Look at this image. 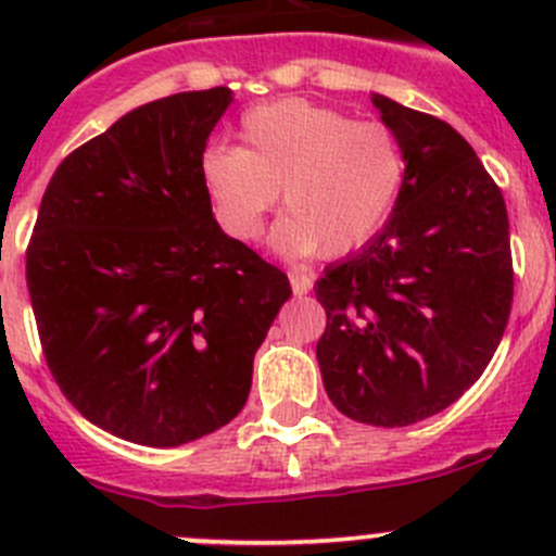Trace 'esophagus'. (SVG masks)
I'll list each match as a JSON object with an SVG mask.
<instances>
[{
    "label": "esophagus",
    "instance_id": "34e87169",
    "mask_svg": "<svg viewBox=\"0 0 556 556\" xmlns=\"http://www.w3.org/2000/svg\"><path fill=\"white\" fill-rule=\"evenodd\" d=\"M312 285H314L312 271H304V268L290 271V288H293L295 295H306L312 290Z\"/></svg>",
    "mask_w": 556,
    "mask_h": 556
}]
</instances>
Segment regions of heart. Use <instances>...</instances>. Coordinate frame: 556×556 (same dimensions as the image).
I'll return each mask as SVG.
<instances>
[{
	"label": "heart",
	"mask_w": 556,
	"mask_h": 556,
	"mask_svg": "<svg viewBox=\"0 0 556 556\" xmlns=\"http://www.w3.org/2000/svg\"><path fill=\"white\" fill-rule=\"evenodd\" d=\"M201 185L223 231L255 239L282 188L285 215L271 244L285 255H346L382 231L403 182L406 159L382 123L282 99L252 106L239 148H206Z\"/></svg>",
	"instance_id": "obj_1"
}]
</instances>
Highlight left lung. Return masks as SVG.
<instances>
[{
  "label": "left lung",
  "mask_w": 556,
  "mask_h": 556,
  "mask_svg": "<svg viewBox=\"0 0 556 556\" xmlns=\"http://www.w3.org/2000/svg\"><path fill=\"white\" fill-rule=\"evenodd\" d=\"M406 159L382 231L314 285L328 325L323 384L355 422L406 428L484 374L514 301L508 212L450 123L371 93Z\"/></svg>",
  "instance_id": "8db88e82"
}]
</instances>
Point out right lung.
Wrapping results in <instances>:
<instances>
[{
	"label": "right lung",
	"instance_id": "1",
	"mask_svg": "<svg viewBox=\"0 0 556 556\" xmlns=\"http://www.w3.org/2000/svg\"><path fill=\"white\" fill-rule=\"evenodd\" d=\"M231 88L126 112L50 177L26 285L50 374L106 433L179 446L247 403L290 282L212 215L199 164Z\"/></svg>",
	"mask_w": 556,
	"mask_h": 556
}]
</instances>
